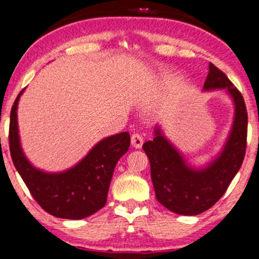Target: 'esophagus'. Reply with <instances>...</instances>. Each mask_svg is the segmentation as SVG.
Listing matches in <instances>:
<instances>
[{
    "label": "esophagus",
    "mask_w": 259,
    "mask_h": 259,
    "mask_svg": "<svg viewBox=\"0 0 259 259\" xmlns=\"http://www.w3.org/2000/svg\"><path fill=\"white\" fill-rule=\"evenodd\" d=\"M131 145H132V147L135 148H141L143 145V137L141 135H138V133H133L132 136H131Z\"/></svg>",
    "instance_id": "34e87169"
}]
</instances>
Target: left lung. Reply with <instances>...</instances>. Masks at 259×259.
<instances>
[{"mask_svg":"<svg viewBox=\"0 0 259 259\" xmlns=\"http://www.w3.org/2000/svg\"><path fill=\"white\" fill-rule=\"evenodd\" d=\"M214 89H225L233 99L234 119L222 151L211 162L200 168L189 165L158 126L153 140L142 146L150 160L156 199L172 213L198 215L210 209L224 195L244 160L248 126L244 99L228 76L210 63L203 91Z\"/></svg>","mask_w":259,"mask_h":259,"instance_id":"obj_1","label":"left lung"}]
</instances>
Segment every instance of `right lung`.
<instances>
[{"mask_svg":"<svg viewBox=\"0 0 259 259\" xmlns=\"http://www.w3.org/2000/svg\"><path fill=\"white\" fill-rule=\"evenodd\" d=\"M24 91L12 106L9 132L12 162L20 176L37 204L51 215L78 220L97 213L106 205L117 162L128 151L130 133L103 138L83 160L63 172H45L30 163L20 143L17 104Z\"/></svg>","mask_w":259,"mask_h":259,"instance_id":"right-lung-1","label":"right lung"}]
</instances>
